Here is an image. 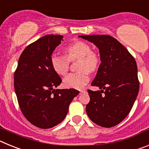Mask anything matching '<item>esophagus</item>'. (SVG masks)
Returning a JSON list of instances; mask_svg holds the SVG:
<instances>
[{
  "mask_svg": "<svg viewBox=\"0 0 149 149\" xmlns=\"http://www.w3.org/2000/svg\"><path fill=\"white\" fill-rule=\"evenodd\" d=\"M86 93V90L85 89H82V90H80V94H82V93Z\"/></svg>",
  "mask_w": 149,
  "mask_h": 149,
  "instance_id": "34e87169",
  "label": "esophagus"
}]
</instances>
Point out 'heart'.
Segmentation results:
<instances>
[{
	"mask_svg": "<svg viewBox=\"0 0 149 149\" xmlns=\"http://www.w3.org/2000/svg\"><path fill=\"white\" fill-rule=\"evenodd\" d=\"M65 56L54 54L51 64L54 71L60 75H65L68 70L69 61L79 60L76 73H71L63 79V85L66 88L82 89L89 81V72H93L99 65V57L91 51L90 46L82 41H77L66 47Z\"/></svg>",
	"mask_w": 149,
	"mask_h": 149,
	"instance_id": "1",
	"label": "heart"
}]
</instances>
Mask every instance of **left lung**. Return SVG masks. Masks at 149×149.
Listing matches in <instances>:
<instances>
[{
  "label": "left lung",
  "mask_w": 149,
  "mask_h": 149,
  "mask_svg": "<svg viewBox=\"0 0 149 149\" xmlns=\"http://www.w3.org/2000/svg\"><path fill=\"white\" fill-rule=\"evenodd\" d=\"M98 48L101 63L88 90L86 107L89 119L98 125L111 127L128 115L139 93L137 65L132 55L119 41L107 35L79 36Z\"/></svg>",
  "instance_id": "left-lung-1"
}]
</instances>
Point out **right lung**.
Segmentation results:
<instances>
[{
    "mask_svg": "<svg viewBox=\"0 0 149 149\" xmlns=\"http://www.w3.org/2000/svg\"><path fill=\"white\" fill-rule=\"evenodd\" d=\"M61 35H46L29 45L21 54L14 75L15 92L22 113L33 125L42 129L60 124L68 107L79 94L74 89H55L61 84L51 57L61 43Z\"/></svg>",
    "mask_w": 149,
    "mask_h": 149,
    "instance_id": "1",
    "label": "right lung"
}]
</instances>
